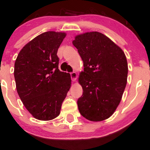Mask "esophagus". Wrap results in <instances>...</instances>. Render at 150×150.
Returning a JSON list of instances; mask_svg holds the SVG:
<instances>
[{"instance_id":"34e87169","label":"esophagus","mask_w":150,"mask_h":150,"mask_svg":"<svg viewBox=\"0 0 150 150\" xmlns=\"http://www.w3.org/2000/svg\"><path fill=\"white\" fill-rule=\"evenodd\" d=\"M70 77H71V79L73 81H75L77 80V75L75 72H73V73H70Z\"/></svg>"}]
</instances>
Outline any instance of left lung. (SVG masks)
<instances>
[{
	"mask_svg": "<svg viewBox=\"0 0 150 150\" xmlns=\"http://www.w3.org/2000/svg\"><path fill=\"white\" fill-rule=\"evenodd\" d=\"M73 44L84 63L79 76L82 97L77 100L80 114L91 121L107 119L121 100L128 77L124 52L104 34L87 32L75 37Z\"/></svg>",
	"mask_w": 150,
	"mask_h": 150,
	"instance_id": "obj_1",
	"label": "left lung"
}]
</instances>
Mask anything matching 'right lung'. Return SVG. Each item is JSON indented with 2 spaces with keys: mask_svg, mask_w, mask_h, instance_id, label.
<instances>
[{
  "mask_svg": "<svg viewBox=\"0 0 150 150\" xmlns=\"http://www.w3.org/2000/svg\"><path fill=\"white\" fill-rule=\"evenodd\" d=\"M64 32H46L22 48L15 63L17 92L34 118L49 120L60 114L71 85L69 73L58 69V49Z\"/></svg>",
  "mask_w": 150,
  "mask_h": 150,
  "instance_id": "obj_1",
  "label": "right lung"
}]
</instances>
